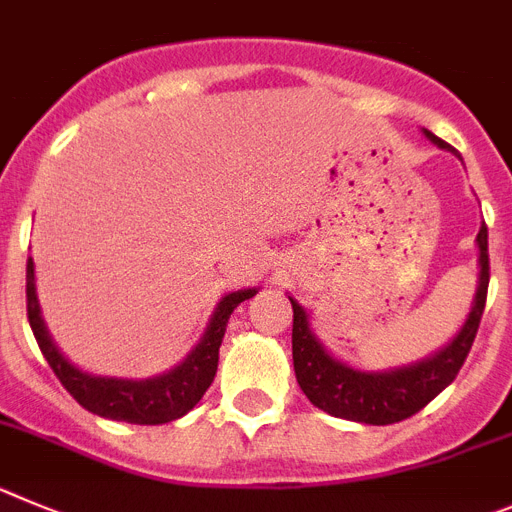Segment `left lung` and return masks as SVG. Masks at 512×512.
<instances>
[{
  "instance_id": "obj_1",
  "label": "left lung",
  "mask_w": 512,
  "mask_h": 512,
  "mask_svg": "<svg viewBox=\"0 0 512 512\" xmlns=\"http://www.w3.org/2000/svg\"><path fill=\"white\" fill-rule=\"evenodd\" d=\"M423 135L441 150H451L434 132L423 130ZM474 242H477L480 273H477L472 308H469L462 329L439 352L428 354V357L411 362V365L377 372L347 365L339 357H334L316 336L306 308L296 298L288 296L290 306H293V370H296V380L303 395L329 416L370 423V426L398 423L431 403L462 370L477 329H480L482 311H485L487 283H490L485 222H482L480 234Z\"/></svg>"
}]
</instances>
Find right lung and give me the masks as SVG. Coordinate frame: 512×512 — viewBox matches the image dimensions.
<instances>
[{"label":"right lung","mask_w":512,"mask_h":512,"mask_svg":"<svg viewBox=\"0 0 512 512\" xmlns=\"http://www.w3.org/2000/svg\"><path fill=\"white\" fill-rule=\"evenodd\" d=\"M257 290L260 288L234 290L216 303L201 342L173 370L145 377V380L91 375V372L73 365L71 359L61 352V347L55 344L53 334L43 319V311H40L38 288H35V262H32V257L27 260V319H30V329L38 339L40 352L48 359L50 370L86 411L109 418V421L140 423V426L176 421L204 398V393L214 382L216 365H219V347H222L229 316L239 303L255 296Z\"/></svg>","instance_id":"right-lung-1"}]
</instances>
